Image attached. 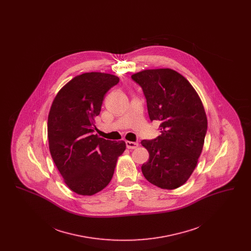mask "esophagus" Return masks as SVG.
<instances>
[{
    "label": "esophagus",
    "instance_id": "34e87169",
    "mask_svg": "<svg viewBox=\"0 0 251 251\" xmlns=\"http://www.w3.org/2000/svg\"><path fill=\"white\" fill-rule=\"evenodd\" d=\"M138 142H131V141H126V147L129 150H133L136 149L138 147Z\"/></svg>",
    "mask_w": 251,
    "mask_h": 251
}]
</instances>
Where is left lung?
<instances>
[{
    "mask_svg": "<svg viewBox=\"0 0 251 251\" xmlns=\"http://www.w3.org/2000/svg\"><path fill=\"white\" fill-rule=\"evenodd\" d=\"M131 79L143 90L151 121L161 122V135L141 141L150 153L143 175L163 189L178 188L191 176L202 151L207 132L202 102L191 84L170 69L147 70Z\"/></svg>",
    "mask_w": 251,
    "mask_h": 251,
    "instance_id": "8db88e82",
    "label": "left lung"
}]
</instances>
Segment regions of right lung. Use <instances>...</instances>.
I'll list each match as a JSON object with an SVG mask.
<instances>
[{
    "label": "right lung",
    "instance_id": "obj_1",
    "mask_svg": "<svg viewBox=\"0 0 251 251\" xmlns=\"http://www.w3.org/2000/svg\"><path fill=\"white\" fill-rule=\"evenodd\" d=\"M120 78L88 72L66 84L49 113V148L52 160L72 191L92 196L106 187L114 175L124 141L114 142L93 134L104 95Z\"/></svg>",
    "mask_w": 251,
    "mask_h": 251
}]
</instances>
